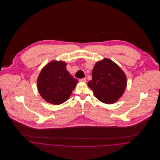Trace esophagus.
Instances as JSON below:
<instances>
[{"label": "esophagus", "mask_w": 160, "mask_h": 160, "mask_svg": "<svg viewBox=\"0 0 160 160\" xmlns=\"http://www.w3.org/2000/svg\"><path fill=\"white\" fill-rule=\"evenodd\" d=\"M79 81H80V82H86V78L79 79Z\"/></svg>", "instance_id": "34e87169"}]
</instances>
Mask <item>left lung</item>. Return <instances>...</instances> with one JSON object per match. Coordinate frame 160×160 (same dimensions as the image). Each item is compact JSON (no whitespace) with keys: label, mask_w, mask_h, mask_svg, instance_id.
<instances>
[{"label":"left lung","mask_w":160,"mask_h":160,"mask_svg":"<svg viewBox=\"0 0 160 160\" xmlns=\"http://www.w3.org/2000/svg\"><path fill=\"white\" fill-rule=\"evenodd\" d=\"M92 79L88 86L98 100L104 103H113L125 91L127 79L125 74L116 63L109 59L98 62L92 72Z\"/></svg>","instance_id":"obj_1"}]
</instances>
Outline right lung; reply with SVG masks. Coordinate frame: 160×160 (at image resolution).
Masks as SVG:
<instances>
[{
	"label": "right lung",
	"instance_id": "obj_1",
	"mask_svg": "<svg viewBox=\"0 0 160 160\" xmlns=\"http://www.w3.org/2000/svg\"><path fill=\"white\" fill-rule=\"evenodd\" d=\"M66 66L64 62H51L39 76L38 91L48 103L60 105L66 102L78 82L69 73Z\"/></svg>",
	"mask_w": 160,
	"mask_h": 160
}]
</instances>
